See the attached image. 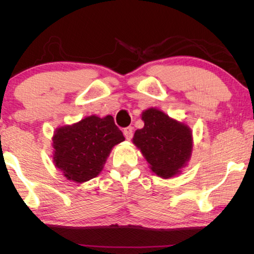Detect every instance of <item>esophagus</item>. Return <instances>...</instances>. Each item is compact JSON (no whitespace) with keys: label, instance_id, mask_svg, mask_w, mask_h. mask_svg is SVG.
I'll use <instances>...</instances> for the list:
<instances>
[{"label":"esophagus","instance_id":"obj_1","mask_svg":"<svg viewBox=\"0 0 254 254\" xmlns=\"http://www.w3.org/2000/svg\"><path fill=\"white\" fill-rule=\"evenodd\" d=\"M124 133V136L127 137V140H131L132 136H133V127H127L123 130Z\"/></svg>","mask_w":254,"mask_h":254}]
</instances>
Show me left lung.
I'll use <instances>...</instances> for the list:
<instances>
[{
    "label": "left lung",
    "instance_id": "left-lung-1",
    "mask_svg": "<svg viewBox=\"0 0 254 254\" xmlns=\"http://www.w3.org/2000/svg\"><path fill=\"white\" fill-rule=\"evenodd\" d=\"M142 120L144 127L135 131L133 143L141 150L154 174L162 178L174 177L190 158V128L157 109L145 110Z\"/></svg>",
    "mask_w": 254,
    "mask_h": 254
}]
</instances>
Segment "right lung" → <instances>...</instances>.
<instances>
[{
	"label": "right lung",
	"mask_w": 254,
	"mask_h": 254,
	"mask_svg": "<svg viewBox=\"0 0 254 254\" xmlns=\"http://www.w3.org/2000/svg\"><path fill=\"white\" fill-rule=\"evenodd\" d=\"M126 140L111 115H91L72 126L56 130L54 162L67 179L88 182L101 173L112 148Z\"/></svg>",
	"instance_id": "add662e5"
}]
</instances>
